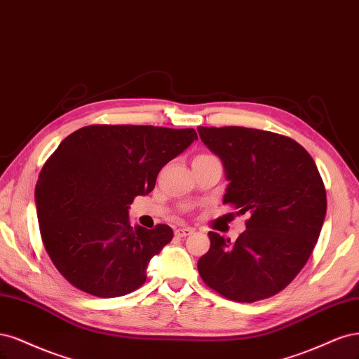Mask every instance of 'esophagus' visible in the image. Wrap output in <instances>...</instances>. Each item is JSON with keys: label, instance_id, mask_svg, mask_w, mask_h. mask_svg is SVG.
Returning <instances> with one entry per match:
<instances>
[{"label": "esophagus", "instance_id": "obj_1", "mask_svg": "<svg viewBox=\"0 0 359 359\" xmlns=\"http://www.w3.org/2000/svg\"><path fill=\"white\" fill-rule=\"evenodd\" d=\"M194 233V229L192 228H187V226H183V228H177L176 231H175V234H176V237H187V236H189V234H192Z\"/></svg>", "mask_w": 359, "mask_h": 359}]
</instances>
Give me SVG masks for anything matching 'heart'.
<instances>
[{"instance_id":"b5f03b06","label":"heart","mask_w":359,"mask_h":359,"mask_svg":"<svg viewBox=\"0 0 359 359\" xmlns=\"http://www.w3.org/2000/svg\"><path fill=\"white\" fill-rule=\"evenodd\" d=\"M200 156H204V155H200Z\"/></svg>"}]
</instances>
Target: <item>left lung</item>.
<instances>
[{
  "instance_id": "8db88e82",
  "label": "left lung",
  "mask_w": 359,
  "mask_h": 359,
  "mask_svg": "<svg viewBox=\"0 0 359 359\" xmlns=\"http://www.w3.org/2000/svg\"><path fill=\"white\" fill-rule=\"evenodd\" d=\"M229 182L224 204L249 215L231 243L210 231L198 261L207 286L238 303L276 295L309 261L327 213V192L313 158L295 140L243 126H198Z\"/></svg>"
}]
</instances>
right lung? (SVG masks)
<instances>
[{
  "label": "right lung",
  "mask_w": 359,
  "mask_h": 359,
  "mask_svg": "<svg viewBox=\"0 0 359 359\" xmlns=\"http://www.w3.org/2000/svg\"><path fill=\"white\" fill-rule=\"evenodd\" d=\"M194 140L192 128L150 125H89L64 138L41 168L36 204L44 249L73 286L113 298L146 282L172 229L133 228L128 209Z\"/></svg>",
  "instance_id": "add662e5"
}]
</instances>
